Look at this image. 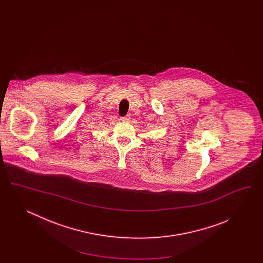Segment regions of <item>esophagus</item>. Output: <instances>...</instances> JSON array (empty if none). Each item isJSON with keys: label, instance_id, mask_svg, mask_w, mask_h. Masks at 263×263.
I'll list each match as a JSON object with an SVG mask.
<instances>
[{"label": "esophagus", "instance_id": "1", "mask_svg": "<svg viewBox=\"0 0 263 263\" xmlns=\"http://www.w3.org/2000/svg\"><path fill=\"white\" fill-rule=\"evenodd\" d=\"M120 120H122V121H128V120H129V116L121 117V118H120Z\"/></svg>", "mask_w": 263, "mask_h": 263}]
</instances>
